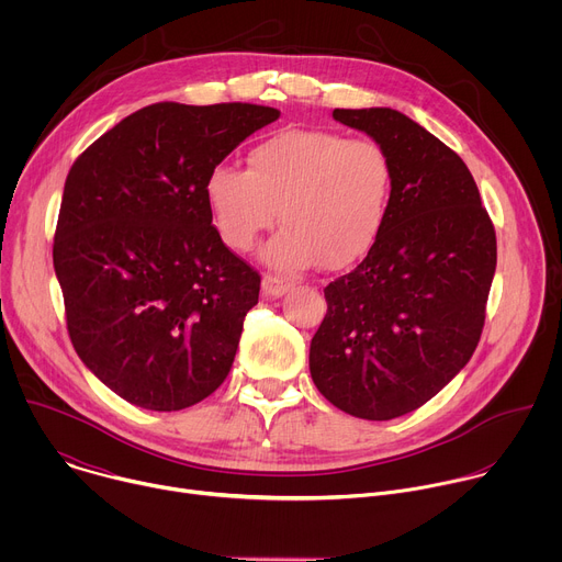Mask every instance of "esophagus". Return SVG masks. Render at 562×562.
<instances>
[{
    "label": "esophagus",
    "instance_id": "34e87169",
    "mask_svg": "<svg viewBox=\"0 0 562 562\" xmlns=\"http://www.w3.org/2000/svg\"><path fill=\"white\" fill-rule=\"evenodd\" d=\"M293 284L289 282V280H284V278H280V276H265V280H262V293L267 295V297H280V295H284L289 289H291Z\"/></svg>",
    "mask_w": 562,
    "mask_h": 562
}]
</instances>
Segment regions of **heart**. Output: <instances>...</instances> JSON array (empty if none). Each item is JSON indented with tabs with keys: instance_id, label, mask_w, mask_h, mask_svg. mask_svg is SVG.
Segmentation results:
<instances>
[{
	"instance_id": "1",
	"label": "heart",
	"mask_w": 562,
	"mask_h": 562,
	"mask_svg": "<svg viewBox=\"0 0 562 562\" xmlns=\"http://www.w3.org/2000/svg\"><path fill=\"white\" fill-rule=\"evenodd\" d=\"M393 187L389 153L369 137L286 128L249 150V169L215 165L204 195L224 245L251 251L278 220L265 258L282 271L358 262L384 224Z\"/></svg>"
}]
</instances>
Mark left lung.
Instances as JSON below:
<instances>
[{
  "label": "left lung",
  "mask_w": 562,
  "mask_h": 562,
  "mask_svg": "<svg viewBox=\"0 0 562 562\" xmlns=\"http://www.w3.org/2000/svg\"><path fill=\"white\" fill-rule=\"evenodd\" d=\"M391 159L384 224L367 258L325 289L308 351L329 403L364 420L405 416L473 356L496 273V231L447 144L393 109H336Z\"/></svg>",
  "instance_id": "left-lung-1"
}]
</instances>
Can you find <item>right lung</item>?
Returning <instances> with one entry per match:
<instances>
[{
  "label": "right lung",
  "instance_id": "1",
  "mask_svg": "<svg viewBox=\"0 0 562 562\" xmlns=\"http://www.w3.org/2000/svg\"><path fill=\"white\" fill-rule=\"evenodd\" d=\"M278 109L159 102L75 159L53 245L66 327L126 403L180 412L228 375L260 276L222 243L209 171Z\"/></svg>",
  "mask_w": 562,
  "mask_h": 562
}]
</instances>
